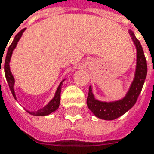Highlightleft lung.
Returning <instances> with one entry per match:
<instances>
[{"label": "left lung", "mask_w": 154, "mask_h": 154, "mask_svg": "<svg viewBox=\"0 0 154 154\" xmlns=\"http://www.w3.org/2000/svg\"><path fill=\"white\" fill-rule=\"evenodd\" d=\"M128 33L136 48V68L133 79L125 97L115 101H100L95 97L91 85L89 88L87 106L97 118L101 119L113 120L128 112L136 103L146 77L147 64L142 46L133 31L129 29Z\"/></svg>", "instance_id": "obj_1"}]
</instances>
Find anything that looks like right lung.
<instances>
[{
    "mask_svg": "<svg viewBox=\"0 0 154 154\" xmlns=\"http://www.w3.org/2000/svg\"><path fill=\"white\" fill-rule=\"evenodd\" d=\"M26 30V29H24L23 30L19 32L15 36H14V40L12 42V43L10 44V46L8 47V50L7 51V55H6V59H5L4 63V72L5 76H6V79H7V82L9 86V89L12 92V95L14 97V99L16 100V95H15V92H14V84H15V80H14V77L11 72V69H10V60H11V57L13 55V51L16 48L17 46V43L18 42L20 41L22 35H23V32ZM1 60H2V58H1ZM2 64V63H1ZM1 64H0V72H1ZM65 79H63L60 85L57 87L56 92H55V95L53 97V98L50 100L48 104H46L44 107H42L41 109H39L38 111L36 112H29V111H27V112H29V114H31L33 116H47V115H50V113L54 112L55 111H57L58 109L59 104H60V99H61V90H62V85H63V83Z\"/></svg>",
    "mask_w": 154,
    "mask_h": 154,
    "instance_id": "right-lung-1",
    "label": "right lung"
}]
</instances>
